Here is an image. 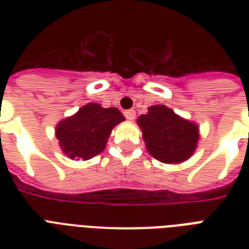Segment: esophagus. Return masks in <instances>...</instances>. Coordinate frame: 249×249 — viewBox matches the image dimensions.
<instances>
[{
  "mask_svg": "<svg viewBox=\"0 0 249 249\" xmlns=\"http://www.w3.org/2000/svg\"><path fill=\"white\" fill-rule=\"evenodd\" d=\"M124 115L129 121H132L136 119V111H134V109H128V111H125Z\"/></svg>",
  "mask_w": 249,
  "mask_h": 249,
  "instance_id": "obj_1",
  "label": "esophagus"
}]
</instances>
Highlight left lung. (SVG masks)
I'll return each mask as SVG.
<instances>
[{
	"label": "left lung",
	"instance_id": "obj_1",
	"mask_svg": "<svg viewBox=\"0 0 249 249\" xmlns=\"http://www.w3.org/2000/svg\"><path fill=\"white\" fill-rule=\"evenodd\" d=\"M148 154L164 164H181L194 155L200 140L196 123L164 105L148 107L137 119Z\"/></svg>",
	"mask_w": 249,
	"mask_h": 249
}]
</instances>
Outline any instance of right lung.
<instances>
[{"label": "right lung", "mask_w": 249, "mask_h": 249, "mask_svg": "<svg viewBox=\"0 0 249 249\" xmlns=\"http://www.w3.org/2000/svg\"><path fill=\"white\" fill-rule=\"evenodd\" d=\"M124 120L116 107L105 108L90 102L56 124L55 137L67 158L89 160L105 150L112 129Z\"/></svg>", "instance_id": "obj_1"}]
</instances>
